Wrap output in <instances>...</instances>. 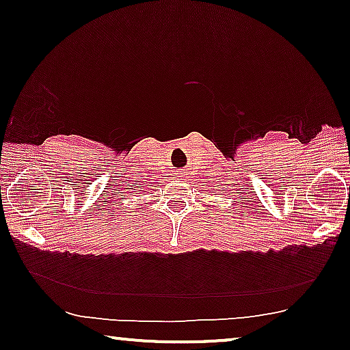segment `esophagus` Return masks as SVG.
Instances as JSON below:
<instances>
[{"label": "esophagus", "mask_w": 350, "mask_h": 350, "mask_svg": "<svg viewBox=\"0 0 350 350\" xmlns=\"http://www.w3.org/2000/svg\"><path fill=\"white\" fill-rule=\"evenodd\" d=\"M177 177H182V179H183V177H187V171H179V173H177Z\"/></svg>", "instance_id": "obj_1"}]
</instances>
